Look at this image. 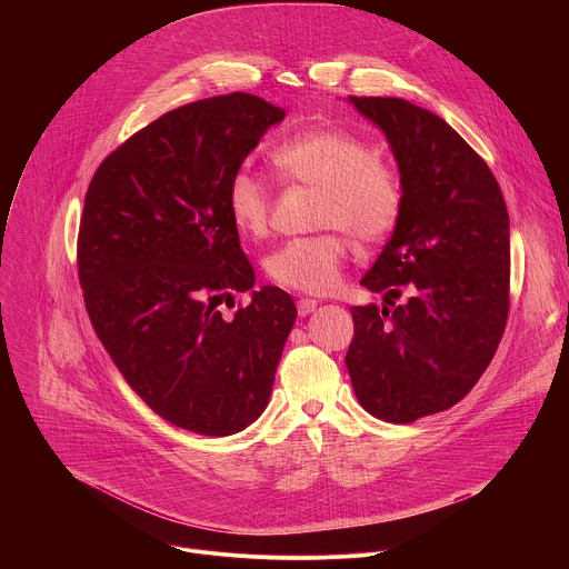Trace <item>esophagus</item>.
Returning <instances> with one entry per match:
<instances>
[{
	"mask_svg": "<svg viewBox=\"0 0 569 569\" xmlns=\"http://www.w3.org/2000/svg\"><path fill=\"white\" fill-rule=\"evenodd\" d=\"M315 308H317V301H315V299H308V297H306V299H299V301H297V312H299L301 317L310 315Z\"/></svg>",
	"mask_w": 569,
	"mask_h": 569,
	"instance_id": "34e87169",
	"label": "esophagus"
}]
</instances>
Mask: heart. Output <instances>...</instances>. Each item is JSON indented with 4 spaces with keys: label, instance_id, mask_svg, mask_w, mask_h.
I'll use <instances>...</instances> for the list:
<instances>
[{
    "label": "heart",
    "instance_id": "heart-1",
    "mask_svg": "<svg viewBox=\"0 0 569 569\" xmlns=\"http://www.w3.org/2000/svg\"><path fill=\"white\" fill-rule=\"evenodd\" d=\"M270 159L281 180L321 191L319 227L351 231L362 242H382L398 227L405 207L402 180L358 134L306 128L274 146ZM227 211L242 236H266L270 187L246 169L236 171L227 184ZM349 250V238L340 231L292 238L266 259V274L288 290L327 295L342 281Z\"/></svg>",
    "mask_w": 569,
    "mask_h": 569
}]
</instances>
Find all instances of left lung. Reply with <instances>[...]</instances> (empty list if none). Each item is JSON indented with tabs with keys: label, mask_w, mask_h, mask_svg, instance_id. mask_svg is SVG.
Instances as JSON below:
<instances>
[{
	"label": "left lung",
	"mask_w": 569,
	"mask_h": 569,
	"mask_svg": "<svg viewBox=\"0 0 569 569\" xmlns=\"http://www.w3.org/2000/svg\"><path fill=\"white\" fill-rule=\"evenodd\" d=\"M349 101L385 132L405 207L360 281L385 306L351 308L347 369L371 417L412 423L459 402L498 351L509 317V211L486 161L441 117L391 97Z\"/></svg>",
	"instance_id": "obj_1"
}]
</instances>
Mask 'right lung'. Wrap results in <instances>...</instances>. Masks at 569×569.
<instances>
[{"mask_svg":"<svg viewBox=\"0 0 569 569\" xmlns=\"http://www.w3.org/2000/svg\"><path fill=\"white\" fill-rule=\"evenodd\" d=\"M286 110L233 92L161 114L97 169L78 231V279L92 327L148 408L204 437L246 430L263 410L297 317L254 288L227 211V184Z\"/></svg>","mask_w":569,"mask_h":569,"instance_id":"obj_1","label":"right lung"}]
</instances>
